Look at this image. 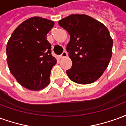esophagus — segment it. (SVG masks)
Wrapping results in <instances>:
<instances>
[{"label": "esophagus", "instance_id": "34e87169", "mask_svg": "<svg viewBox=\"0 0 126 126\" xmlns=\"http://www.w3.org/2000/svg\"><path fill=\"white\" fill-rule=\"evenodd\" d=\"M67 57V52H66L65 51H64V52H63V53H62L61 55H59V58H60V59Z\"/></svg>", "mask_w": 126, "mask_h": 126}]
</instances>
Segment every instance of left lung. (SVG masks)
I'll use <instances>...</instances> for the list:
<instances>
[{
	"mask_svg": "<svg viewBox=\"0 0 126 126\" xmlns=\"http://www.w3.org/2000/svg\"><path fill=\"white\" fill-rule=\"evenodd\" d=\"M70 41L67 51L72 66L66 73L79 84H89L100 78L112 56L113 39L103 23L88 15L72 14L59 21Z\"/></svg>",
	"mask_w": 126,
	"mask_h": 126,
	"instance_id": "obj_1",
	"label": "left lung"
}]
</instances>
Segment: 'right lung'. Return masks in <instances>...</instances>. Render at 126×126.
Returning <instances> with one entry per match:
<instances>
[{
  "instance_id": "right-lung-1",
  "label": "right lung",
  "mask_w": 126,
  "mask_h": 126,
  "mask_svg": "<svg viewBox=\"0 0 126 126\" xmlns=\"http://www.w3.org/2000/svg\"><path fill=\"white\" fill-rule=\"evenodd\" d=\"M55 22L33 17L15 29L7 42L9 68L20 85L30 90H40L50 83V75L57 60L51 55L47 33Z\"/></svg>"
}]
</instances>
